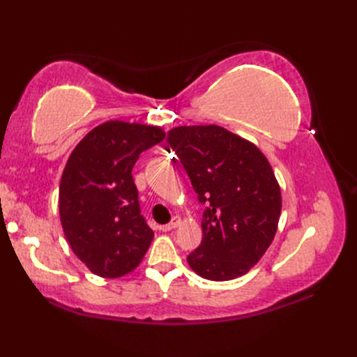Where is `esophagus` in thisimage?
Listing matches in <instances>:
<instances>
[{
	"label": "esophagus",
	"instance_id": "34e87169",
	"mask_svg": "<svg viewBox=\"0 0 357 357\" xmlns=\"http://www.w3.org/2000/svg\"><path fill=\"white\" fill-rule=\"evenodd\" d=\"M181 224V218L179 216H173V219L172 221L169 222V224H165V225H161V230L162 231H170V230H173V229H176V227Z\"/></svg>",
	"mask_w": 357,
	"mask_h": 357
}]
</instances>
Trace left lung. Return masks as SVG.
Here are the masks:
<instances>
[{"label":"left lung","instance_id":"left-lung-1","mask_svg":"<svg viewBox=\"0 0 357 357\" xmlns=\"http://www.w3.org/2000/svg\"><path fill=\"white\" fill-rule=\"evenodd\" d=\"M167 142L185 169L202 213L201 245L187 256L208 280H230L267 252L280 216V188L255 144L219 126H183Z\"/></svg>","mask_w":357,"mask_h":357}]
</instances>
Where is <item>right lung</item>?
Listing matches in <instances>:
<instances>
[{"label": "right lung", "instance_id": "add662e5", "mask_svg": "<svg viewBox=\"0 0 357 357\" xmlns=\"http://www.w3.org/2000/svg\"><path fill=\"white\" fill-rule=\"evenodd\" d=\"M164 136L159 127L109 121L69 156L59 185L61 225L73 253L98 276L127 275L150 247L153 230L141 215L132 170Z\"/></svg>", "mask_w": 357, "mask_h": 357}]
</instances>
